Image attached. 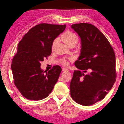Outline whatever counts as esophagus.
<instances>
[{"instance_id":"obj_1","label":"esophagus","mask_w":124,"mask_h":124,"mask_svg":"<svg viewBox=\"0 0 124 124\" xmlns=\"http://www.w3.org/2000/svg\"><path fill=\"white\" fill-rule=\"evenodd\" d=\"M62 71H68V70L66 68H62Z\"/></svg>"}]
</instances>
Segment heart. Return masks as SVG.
Wrapping results in <instances>:
<instances>
[{
	"label": "heart",
	"mask_w": 124,
	"mask_h": 124,
	"mask_svg": "<svg viewBox=\"0 0 124 124\" xmlns=\"http://www.w3.org/2000/svg\"><path fill=\"white\" fill-rule=\"evenodd\" d=\"M61 38L62 40L64 41V43L68 46H70V45H75L78 41V36L75 33L70 31H67L65 32V33L62 35ZM58 40H59V39L58 38H56L55 39H54V40L53 41L52 43V48H54V46L58 43ZM62 64L64 65H67L68 64V62L66 61H64Z\"/></svg>",
	"instance_id": "b5f03b06"
}]
</instances>
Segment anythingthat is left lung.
<instances>
[{"label":"left lung","mask_w":124,"mask_h":124,"mask_svg":"<svg viewBox=\"0 0 124 124\" xmlns=\"http://www.w3.org/2000/svg\"><path fill=\"white\" fill-rule=\"evenodd\" d=\"M71 27L81 38V48L74 63L79 70H74L70 83L71 96L79 104L92 105L103 99L115 83V53L105 36L95 26L80 23Z\"/></svg>","instance_id":"1"}]
</instances>
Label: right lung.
<instances>
[{
  "mask_svg": "<svg viewBox=\"0 0 124 124\" xmlns=\"http://www.w3.org/2000/svg\"><path fill=\"white\" fill-rule=\"evenodd\" d=\"M65 28L66 25L41 23L31 28L19 43L11 69L15 85L26 99H43L54 88L62 68L55 65L44 71L40 62L51 55L53 41Z\"/></svg>",
  "mask_w": 124,
  "mask_h": 124,
  "instance_id": "obj_1",
  "label": "right lung"
}]
</instances>
